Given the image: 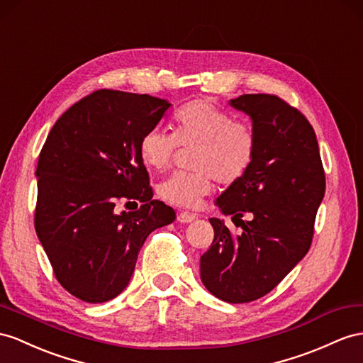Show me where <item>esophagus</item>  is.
<instances>
[{"label": "esophagus", "instance_id": "34e87169", "mask_svg": "<svg viewBox=\"0 0 363 363\" xmlns=\"http://www.w3.org/2000/svg\"><path fill=\"white\" fill-rule=\"evenodd\" d=\"M194 219H198V215H194V213L182 211L178 215V220L181 222V224H189V222H193Z\"/></svg>", "mask_w": 363, "mask_h": 363}]
</instances>
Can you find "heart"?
<instances>
[{
	"instance_id": "b5f03b06",
	"label": "heart",
	"mask_w": 363,
	"mask_h": 363,
	"mask_svg": "<svg viewBox=\"0 0 363 363\" xmlns=\"http://www.w3.org/2000/svg\"><path fill=\"white\" fill-rule=\"evenodd\" d=\"M194 148L193 173H174L157 189L170 206L193 208L211 193L215 181L238 182L253 164L256 138L250 125L233 121L227 111L207 99H194L173 115L172 133L150 128L139 139L141 161L153 170H165L178 148Z\"/></svg>"
}]
</instances>
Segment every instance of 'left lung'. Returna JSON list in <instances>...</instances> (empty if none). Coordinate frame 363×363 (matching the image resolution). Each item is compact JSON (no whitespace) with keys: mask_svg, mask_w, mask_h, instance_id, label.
Returning <instances> with one entry per match:
<instances>
[{"mask_svg":"<svg viewBox=\"0 0 363 363\" xmlns=\"http://www.w3.org/2000/svg\"><path fill=\"white\" fill-rule=\"evenodd\" d=\"M230 106L253 123L252 167L216 199L239 219L235 236L211 218L215 239L201 256V281L218 299L245 303L270 293L308 253L325 173L315 133L299 110L276 95H240ZM245 212L252 218L244 223Z\"/></svg>","mask_w":363,"mask_h":363,"instance_id":"8db88e82","label":"left lung"}]
</instances>
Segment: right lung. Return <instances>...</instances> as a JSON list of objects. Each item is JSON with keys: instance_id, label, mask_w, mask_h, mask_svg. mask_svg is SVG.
Segmentation results:
<instances>
[{"instance_id": "add662e5", "label": "right lung", "mask_w": 363, "mask_h": 363, "mask_svg": "<svg viewBox=\"0 0 363 363\" xmlns=\"http://www.w3.org/2000/svg\"><path fill=\"white\" fill-rule=\"evenodd\" d=\"M172 104L150 95L102 89L55 123L36 165L35 230L58 282L78 299L101 303L123 293L138 253L176 213L152 199L139 139ZM138 199L136 212L117 213Z\"/></svg>"}]
</instances>
